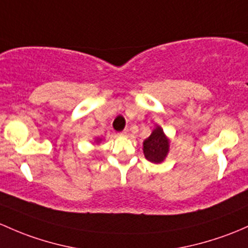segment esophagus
<instances>
[{"mask_svg": "<svg viewBox=\"0 0 248 248\" xmlns=\"http://www.w3.org/2000/svg\"><path fill=\"white\" fill-rule=\"evenodd\" d=\"M128 133H129V129L126 128V129H124V131H122L121 133H120V135H122V137H126V135H128Z\"/></svg>", "mask_w": 248, "mask_h": 248, "instance_id": "esophagus-1", "label": "esophagus"}]
</instances>
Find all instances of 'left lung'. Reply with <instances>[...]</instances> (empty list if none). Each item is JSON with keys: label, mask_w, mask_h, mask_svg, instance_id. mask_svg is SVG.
Returning a JSON list of instances; mask_svg holds the SVG:
<instances>
[{"label": "left lung", "mask_w": 248, "mask_h": 248, "mask_svg": "<svg viewBox=\"0 0 248 248\" xmlns=\"http://www.w3.org/2000/svg\"><path fill=\"white\" fill-rule=\"evenodd\" d=\"M169 152V140L163 129L157 127L144 141V155L152 163H160Z\"/></svg>", "instance_id": "1"}]
</instances>
